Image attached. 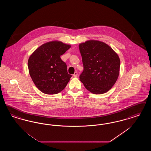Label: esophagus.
I'll return each mask as SVG.
<instances>
[{
    "label": "esophagus",
    "instance_id": "34e87169",
    "mask_svg": "<svg viewBox=\"0 0 151 151\" xmlns=\"http://www.w3.org/2000/svg\"><path fill=\"white\" fill-rule=\"evenodd\" d=\"M78 72H75V73H74V74L73 75V76H74V77H75V78H76V77H78Z\"/></svg>",
    "mask_w": 151,
    "mask_h": 151
}]
</instances>
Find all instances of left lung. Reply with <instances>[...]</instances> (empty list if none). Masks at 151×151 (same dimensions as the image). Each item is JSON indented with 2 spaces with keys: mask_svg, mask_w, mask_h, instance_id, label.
Here are the masks:
<instances>
[{
  "mask_svg": "<svg viewBox=\"0 0 151 151\" xmlns=\"http://www.w3.org/2000/svg\"><path fill=\"white\" fill-rule=\"evenodd\" d=\"M84 70L80 80L86 89L93 94L107 92L118 79L120 59L105 42L89 40L79 45Z\"/></svg>",
  "mask_w": 151,
  "mask_h": 151,
  "instance_id": "left-lung-1",
  "label": "left lung"
}]
</instances>
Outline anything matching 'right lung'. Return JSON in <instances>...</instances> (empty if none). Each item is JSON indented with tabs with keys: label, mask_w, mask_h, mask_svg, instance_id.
<instances>
[{
	"label": "right lung",
	"mask_w": 151,
	"mask_h": 151,
	"mask_svg": "<svg viewBox=\"0 0 151 151\" xmlns=\"http://www.w3.org/2000/svg\"><path fill=\"white\" fill-rule=\"evenodd\" d=\"M71 47L61 41L44 43L30 56L29 74L37 88L43 93L55 94L65 88L71 78L60 55Z\"/></svg>",
	"instance_id": "right-lung-1"
}]
</instances>
